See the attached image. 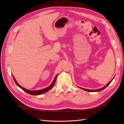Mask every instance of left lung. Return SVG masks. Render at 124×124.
<instances>
[{
	"instance_id": "obj_1",
	"label": "left lung",
	"mask_w": 124,
	"mask_h": 124,
	"mask_svg": "<svg viewBox=\"0 0 124 124\" xmlns=\"http://www.w3.org/2000/svg\"><path fill=\"white\" fill-rule=\"evenodd\" d=\"M113 79H112L110 82H108V83L106 85V86H104L103 87H102V88H100V89H96V90H91V89H85V88H82V87H78L79 88H81V89H83V90H84V91H87V92H100V91H102L103 89H104V88H106L107 86L109 85L110 83H111V82L112 81V80H113Z\"/></svg>"
}]
</instances>
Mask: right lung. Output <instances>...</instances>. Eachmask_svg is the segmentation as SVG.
I'll list each match as a JSON object with an SVG mask.
<instances>
[{"mask_svg": "<svg viewBox=\"0 0 124 124\" xmlns=\"http://www.w3.org/2000/svg\"><path fill=\"white\" fill-rule=\"evenodd\" d=\"M13 76V79L14 80V82L15 83H16V84L18 86V87H20L21 89H22L24 91H25V92H26L27 93H29V94L30 95H41L42 94V93H46L47 92H48L49 90H50L52 87H53L55 83V82H56V77H57V75H56V76H55L54 79L53 81V82L51 84V85L50 86H48V87H47L46 88H43L42 89H40V90H38V91H30V90H28V89H27L26 88H24V87H22V86L18 84V83L17 82V81H16V78H14V77H13V76Z\"/></svg>", "mask_w": 124, "mask_h": 124, "instance_id": "1", "label": "right lung"}]
</instances>
